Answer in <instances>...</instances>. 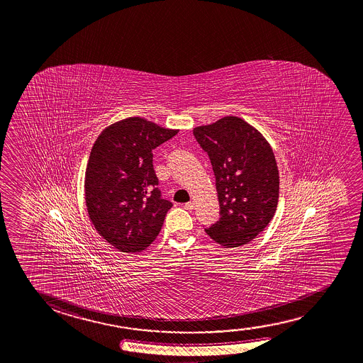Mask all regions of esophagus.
Here are the masks:
<instances>
[{
    "instance_id": "1",
    "label": "esophagus",
    "mask_w": 363,
    "mask_h": 363,
    "mask_svg": "<svg viewBox=\"0 0 363 363\" xmlns=\"http://www.w3.org/2000/svg\"><path fill=\"white\" fill-rule=\"evenodd\" d=\"M194 208H195V203H194V202H187V203H184V208H186V210H189V211H190V210H194Z\"/></svg>"
}]
</instances>
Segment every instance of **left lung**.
I'll use <instances>...</instances> for the list:
<instances>
[{
	"mask_svg": "<svg viewBox=\"0 0 363 363\" xmlns=\"http://www.w3.org/2000/svg\"><path fill=\"white\" fill-rule=\"evenodd\" d=\"M215 174L220 218L205 228L226 248L250 243L274 218L279 201V168L261 133L237 116L194 129Z\"/></svg>",
	"mask_w": 363,
	"mask_h": 363,
	"instance_id": "1",
	"label": "left lung"
}]
</instances>
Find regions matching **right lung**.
Returning <instances> with one entry per match:
<instances>
[{
    "instance_id": "right-lung-1",
    "label": "right lung",
    "mask_w": 363,
    "mask_h": 363,
    "mask_svg": "<svg viewBox=\"0 0 363 363\" xmlns=\"http://www.w3.org/2000/svg\"><path fill=\"white\" fill-rule=\"evenodd\" d=\"M176 134L129 118L106 128L92 147L84 179L86 206L97 233L120 252L144 250L161 232L173 203L162 199L153 149Z\"/></svg>"
}]
</instances>
